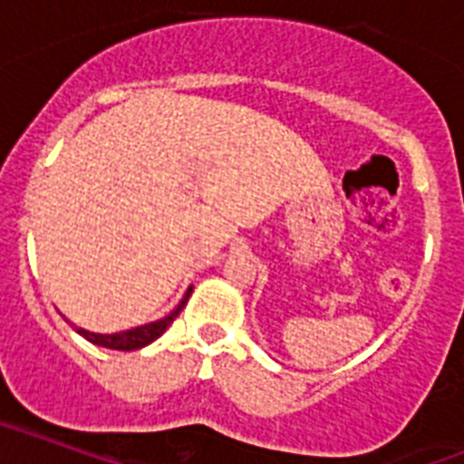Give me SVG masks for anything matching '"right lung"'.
Listing matches in <instances>:
<instances>
[{
	"label": "right lung",
	"mask_w": 464,
	"mask_h": 464,
	"mask_svg": "<svg viewBox=\"0 0 464 464\" xmlns=\"http://www.w3.org/2000/svg\"><path fill=\"white\" fill-rule=\"evenodd\" d=\"M188 297H190V290L186 292V297L181 299V304H179L169 316H165L158 323H150V325H141V328L127 330V333H118V334H96V333H87V330H82V328H77V333H80L82 337H87L92 344L106 346V349H118V352H134V349H141V346L158 340L160 334L167 330V325H169L179 314H181V309L186 306Z\"/></svg>",
	"instance_id": "1"
}]
</instances>
